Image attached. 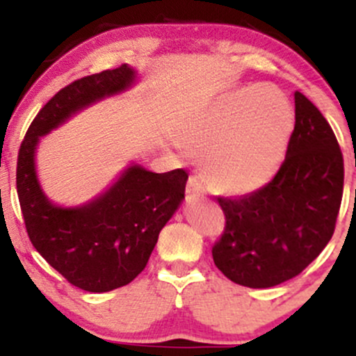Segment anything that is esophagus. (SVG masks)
<instances>
[{"label":"esophagus","instance_id":"34e87169","mask_svg":"<svg viewBox=\"0 0 356 356\" xmlns=\"http://www.w3.org/2000/svg\"><path fill=\"white\" fill-rule=\"evenodd\" d=\"M186 195H188L189 200L204 198V186L201 184L200 179L189 177L188 188H186Z\"/></svg>","mask_w":356,"mask_h":356}]
</instances>
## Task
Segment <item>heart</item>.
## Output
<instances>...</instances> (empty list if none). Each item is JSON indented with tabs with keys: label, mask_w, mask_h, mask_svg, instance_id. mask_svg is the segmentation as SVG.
I'll return each instance as SVG.
<instances>
[{
	"label": "heart",
	"mask_w": 356,
	"mask_h": 356,
	"mask_svg": "<svg viewBox=\"0 0 356 356\" xmlns=\"http://www.w3.org/2000/svg\"><path fill=\"white\" fill-rule=\"evenodd\" d=\"M294 129L289 99L274 86H245L222 96L182 134L181 143L201 158L213 191L245 196L267 186L284 160Z\"/></svg>",
	"instance_id": "b5f03b06"
}]
</instances>
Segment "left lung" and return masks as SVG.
Wrapping results in <instances>:
<instances>
[{
	"label": "left lung",
	"mask_w": 356,
	"mask_h": 356,
	"mask_svg": "<svg viewBox=\"0 0 356 356\" xmlns=\"http://www.w3.org/2000/svg\"><path fill=\"white\" fill-rule=\"evenodd\" d=\"M294 131L275 177L239 200L218 198L225 231L211 254L248 288H274L307 268L334 234L343 198V155L317 106L294 92Z\"/></svg>",
	"instance_id": "obj_1"
}]
</instances>
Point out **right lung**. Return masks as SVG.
I'll list each match as a JSON object with an SVG mask.
<instances>
[{
  "label": "right lung",
  "mask_w": 356,
  "mask_h": 356,
  "mask_svg": "<svg viewBox=\"0 0 356 356\" xmlns=\"http://www.w3.org/2000/svg\"><path fill=\"white\" fill-rule=\"evenodd\" d=\"M136 82L138 70L127 63L72 82L35 115L19 152L17 193L31 243L70 284L89 293L122 288L141 274L158 234L184 200L188 174L182 168L155 174L131 161L105 191L63 207L42 189L38 148L72 117Z\"/></svg>",
  "instance_id": "1"
}]
</instances>
